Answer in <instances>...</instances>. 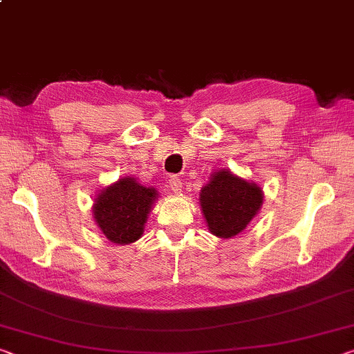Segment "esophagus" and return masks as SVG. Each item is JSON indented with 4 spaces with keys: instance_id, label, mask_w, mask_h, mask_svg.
Here are the masks:
<instances>
[{
    "instance_id": "esophagus-1",
    "label": "esophagus",
    "mask_w": 354,
    "mask_h": 354,
    "mask_svg": "<svg viewBox=\"0 0 354 354\" xmlns=\"http://www.w3.org/2000/svg\"><path fill=\"white\" fill-rule=\"evenodd\" d=\"M168 184H170V189L173 190V192L181 194V190H183L181 179L176 178V176H170V179H168Z\"/></svg>"
}]
</instances>
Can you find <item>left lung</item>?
<instances>
[{"mask_svg":"<svg viewBox=\"0 0 354 354\" xmlns=\"http://www.w3.org/2000/svg\"><path fill=\"white\" fill-rule=\"evenodd\" d=\"M263 205V192L255 183L222 168L211 175L201 189L200 206L207 228L218 238L228 239L249 225Z\"/></svg>","mask_w":354,"mask_h":354,"instance_id":"left-lung-1","label":"left lung"}]
</instances>
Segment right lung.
Listing matches in <instances>:
<instances>
[{"label":"right lung","mask_w":354,"mask_h":354,"mask_svg":"<svg viewBox=\"0 0 354 354\" xmlns=\"http://www.w3.org/2000/svg\"><path fill=\"white\" fill-rule=\"evenodd\" d=\"M159 197L154 187H145L133 178H121L102 189L94 200L93 216L106 239L131 244L142 238L145 223Z\"/></svg>","instance_id":"right-lung-1"}]
</instances>
